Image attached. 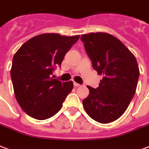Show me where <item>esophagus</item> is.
Returning <instances> with one entry per match:
<instances>
[{
  "label": "esophagus",
  "instance_id": "1",
  "mask_svg": "<svg viewBox=\"0 0 149 149\" xmlns=\"http://www.w3.org/2000/svg\"><path fill=\"white\" fill-rule=\"evenodd\" d=\"M73 84H74V86H75V87H80V84H78V83H76V82H74V83H73Z\"/></svg>",
  "mask_w": 149,
  "mask_h": 149
}]
</instances>
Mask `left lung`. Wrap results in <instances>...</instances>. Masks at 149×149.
Listing matches in <instances>:
<instances>
[{"label":"left lung","mask_w":149,"mask_h":149,"mask_svg":"<svg viewBox=\"0 0 149 149\" xmlns=\"http://www.w3.org/2000/svg\"><path fill=\"white\" fill-rule=\"evenodd\" d=\"M80 39L93 69L103 76L98 88L87 86L89 95L83 100L84 110L96 122H114L124 114L135 94L140 74L136 58L110 34L90 33Z\"/></svg>","instance_id":"obj_1"}]
</instances>
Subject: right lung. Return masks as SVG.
Listing matches in <instances>:
<instances>
[{
  "mask_svg": "<svg viewBox=\"0 0 149 149\" xmlns=\"http://www.w3.org/2000/svg\"><path fill=\"white\" fill-rule=\"evenodd\" d=\"M79 38V35L42 34L27 41L15 54L11 69L14 93L29 116L45 120L61 110L73 84L51 76Z\"/></svg>",
  "mask_w": 149,
  "mask_h": 149,
  "instance_id": "right-lung-1",
  "label": "right lung"
}]
</instances>
